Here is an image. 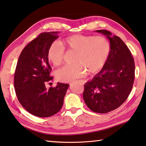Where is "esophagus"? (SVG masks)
Here are the masks:
<instances>
[{
    "instance_id": "1",
    "label": "esophagus",
    "mask_w": 146,
    "mask_h": 146,
    "mask_svg": "<svg viewBox=\"0 0 146 146\" xmlns=\"http://www.w3.org/2000/svg\"><path fill=\"white\" fill-rule=\"evenodd\" d=\"M80 82H81L82 84H84V83H85V81H84V80H80Z\"/></svg>"
}]
</instances>
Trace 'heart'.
Returning <instances> with one entry per match:
<instances>
[{"instance_id": "obj_1", "label": "heart", "mask_w": 146, "mask_h": 146, "mask_svg": "<svg viewBox=\"0 0 146 146\" xmlns=\"http://www.w3.org/2000/svg\"><path fill=\"white\" fill-rule=\"evenodd\" d=\"M63 45L56 41L50 44L47 56L50 63L59 66L63 62L65 48L76 53L73 59L75 64L66 65L56 73L58 80L69 82L84 77L89 73L99 72L105 66L110 52V44L103 36H84L77 34L66 38Z\"/></svg>"}]
</instances>
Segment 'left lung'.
Segmentation results:
<instances>
[{
	"mask_svg": "<svg viewBox=\"0 0 146 146\" xmlns=\"http://www.w3.org/2000/svg\"><path fill=\"white\" fill-rule=\"evenodd\" d=\"M110 41V52L105 66L84 85L83 99L90 110L105 114L121 106L130 94L135 80V61L122 40L99 30Z\"/></svg>",
	"mask_w": 146,
	"mask_h": 146,
	"instance_id": "left-lung-1",
	"label": "left lung"
}]
</instances>
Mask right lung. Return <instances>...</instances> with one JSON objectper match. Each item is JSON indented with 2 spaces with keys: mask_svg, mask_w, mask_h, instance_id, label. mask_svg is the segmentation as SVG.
Masks as SVG:
<instances>
[{
  "mask_svg": "<svg viewBox=\"0 0 146 146\" xmlns=\"http://www.w3.org/2000/svg\"><path fill=\"white\" fill-rule=\"evenodd\" d=\"M58 33L43 32L31 41L23 48L16 66L14 87L18 100L25 109L38 117H50L58 112L69 86L58 82L48 90L45 86L53 79L47 50L58 38Z\"/></svg>",
  "mask_w": 146,
  "mask_h": 146,
  "instance_id": "right-lung-1",
  "label": "right lung"
}]
</instances>
